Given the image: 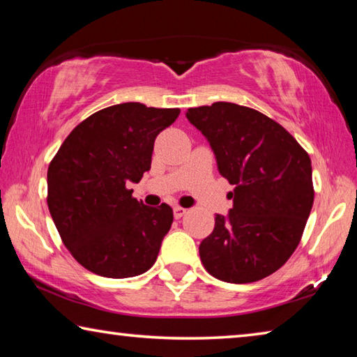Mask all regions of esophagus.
<instances>
[{"label":"esophagus","mask_w":357,"mask_h":357,"mask_svg":"<svg viewBox=\"0 0 357 357\" xmlns=\"http://www.w3.org/2000/svg\"><path fill=\"white\" fill-rule=\"evenodd\" d=\"M185 213H187L185 208H181V206H174V208H173L174 219H181V217H183Z\"/></svg>","instance_id":"34e87169"}]
</instances>
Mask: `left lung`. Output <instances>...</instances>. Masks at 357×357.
<instances>
[{
	"instance_id": "1",
	"label": "left lung",
	"mask_w": 357,
	"mask_h": 357,
	"mask_svg": "<svg viewBox=\"0 0 357 357\" xmlns=\"http://www.w3.org/2000/svg\"><path fill=\"white\" fill-rule=\"evenodd\" d=\"M228 183L233 208L215 214L200 244L208 273L222 282L250 283L275 273L298 247L313 204L312 162L274 119L231 102L189 108Z\"/></svg>"
}]
</instances>
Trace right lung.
Returning a JSON list of instances; mask_svg holds the SVG:
<instances>
[{
	"mask_svg": "<svg viewBox=\"0 0 357 357\" xmlns=\"http://www.w3.org/2000/svg\"><path fill=\"white\" fill-rule=\"evenodd\" d=\"M179 108L140 102L107 107L82 121L48 165V211L64 245L91 273L126 279L155 263L173 223L167 203L153 208L132 197L151 168L155 137Z\"/></svg>",
	"mask_w": 357,
	"mask_h": 357,
	"instance_id": "obj_1",
	"label": "right lung"
}]
</instances>
